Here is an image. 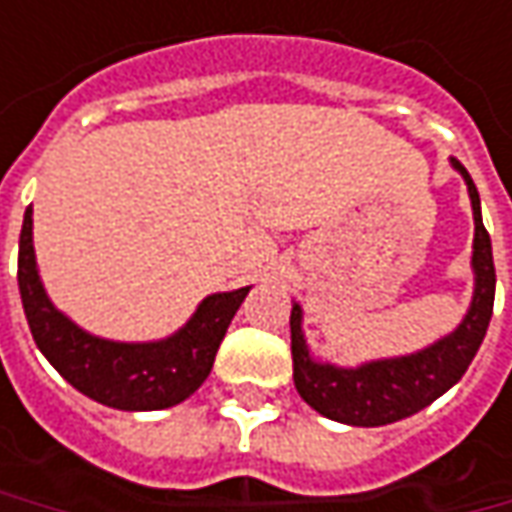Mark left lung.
Instances as JSON below:
<instances>
[{
    "mask_svg": "<svg viewBox=\"0 0 512 512\" xmlns=\"http://www.w3.org/2000/svg\"><path fill=\"white\" fill-rule=\"evenodd\" d=\"M450 164L462 172L470 206H473V300L465 320L456 331L442 337L439 343L428 345L408 357L394 360L365 362L360 368H337L331 362L311 360L309 345L303 337V309L291 306V362H294V388L309 402L317 414L334 422L357 425V428H377L391 425L405 416L428 408L448 388H453L467 365L473 362L479 345L485 340L493 297H496V269H493V249L490 235L482 223L479 192L467 169L450 158Z\"/></svg>",
    "mask_w": 512,
    "mask_h": 512,
    "instance_id": "8db88e82",
    "label": "left lung"
}]
</instances>
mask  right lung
I'll return each instance as SVG.
<instances>
[{
	"mask_svg": "<svg viewBox=\"0 0 512 512\" xmlns=\"http://www.w3.org/2000/svg\"><path fill=\"white\" fill-rule=\"evenodd\" d=\"M19 294L39 351L76 391L118 411H161L192 397L209 377L249 286L209 294L192 320L167 340H101L64 317L45 294L33 252V209L27 206L19 235Z\"/></svg>",
	"mask_w": 512,
	"mask_h": 512,
	"instance_id": "1",
	"label": "right lung"
}]
</instances>
